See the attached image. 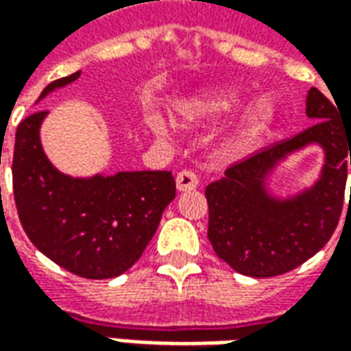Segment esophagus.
<instances>
[{
    "mask_svg": "<svg viewBox=\"0 0 351 351\" xmlns=\"http://www.w3.org/2000/svg\"><path fill=\"white\" fill-rule=\"evenodd\" d=\"M199 184V178L197 175L193 173V171H190V169H184V171H180L178 175H176V188H178V191H191L197 188Z\"/></svg>",
    "mask_w": 351,
    "mask_h": 351,
    "instance_id": "obj_1",
    "label": "esophagus"
}]
</instances>
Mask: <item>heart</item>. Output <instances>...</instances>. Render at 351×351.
<instances>
[{
	"label": "heart",
	"mask_w": 351,
	"mask_h": 351,
	"mask_svg": "<svg viewBox=\"0 0 351 351\" xmlns=\"http://www.w3.org/2000/svg\"><path fill=\"white\" fill-rule=\"evenodd\" d=\"M244 93L239 88L221 86L208 90L203 95H199L197 99H193L188 107V116L193 120H210V118H220L229 112H233L235 108L243 105ZM274 107L269 99H259L256 105H252L246 114L241 118V122L237 123L235 131L231 135V141L235 145H244L252 138L259 137L261 133L269 130L274 122Z\"/></svg>",
	"instance_id": "heart-1"
}]
</instances>
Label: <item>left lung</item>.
<instances>
[{
	"label": "left lung",
	"mask_w": 351,
	"mask_h": 351,
	"mask_svg": "<svg viewBox=\"0 0 351 351\" xmlns=\"http://www.w3.org/2000/svg\"><path fill=\"white\" fill-rule=\"evenodd\" d=\"M306 114L314 120L310 128L231 163L226 176L206 186L208 241L216 256L241 274L271 278L293 271L322 250L339 226L351 130L317 88H310ZM310 142L326 148L317 186L289 202L267 198L261 188L264 173L287 152Z\"/></svg>",
	"instance_id": "left-lung-1"
}]
</instances>
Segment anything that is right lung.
<instances>
[{
    "mask_svg": "<svg viewBox=\"0 0 351 351\" xmlns=\"http://www.w3.org/2000/svg\"><path fill=\"white\" fill-rule=\"evenodd\" d=\"M58 79L47 93L79 79ZM47 110L26 116L16 128L12 193L27 239L65 271L90 280L114 278L135 263L152 241L165 206L175 199L171 171H135L88 180L62 175L39 141Z\"/></svg>",
    "mask_w": 351,
    "mask_h": 351,
    "instance_id": "obj_1",
    "label": "right lung"
}]
</instances>
